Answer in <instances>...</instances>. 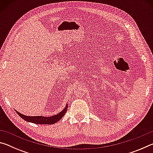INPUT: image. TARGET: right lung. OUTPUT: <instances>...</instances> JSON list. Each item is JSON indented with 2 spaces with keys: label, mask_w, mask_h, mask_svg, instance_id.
I'll use <instances>...</instances> for the list:
<instances>
[{
  "label": "right lung",
  "mask_w": 153,
  "mask_h": 153,
  "mask_svg": "<svg viewBox=\"0 0 153 153\" xmlns=\"http://www.w3.org/2000/svg\"><path fill=\"white\" fill-rule=\"evenodd\" d=\"M68 107V105H67V107L65 108L62 111V112L59 113L58 115L52 116L50 117H42V116H26L23 115V114H21L20 113L16 111L17 113L21 117L24 119V120L29 121V122H32L33 123L36 124H53L57 122L61 119L63 117V115L65 114L67 111V108Z\"/></svg>",
  "instance_id": "add662e5"
}]
</instances>
